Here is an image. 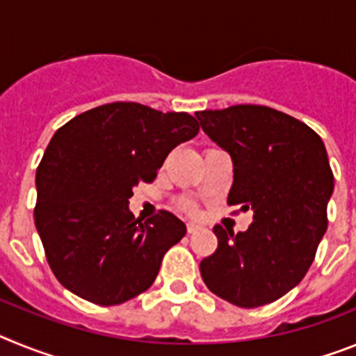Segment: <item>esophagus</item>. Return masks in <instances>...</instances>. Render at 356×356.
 Here are the masks:
<instances>
[{"label": "esophagus", "mask_w": 356, "mask_h": 356, "mask_svg": "<svg viewBox=\"0 0 356 356\" xmlns=\"http://www.w3.org/2000/svg\"><path fill=\"white\" fill-rule=\"evenodd\" d=\"M200 229H201V226L197 225V222H188L187 225V234H191V235L196 234V232H200Z\"/></svg>", "instance_id": "34e87169"}]
</instances>
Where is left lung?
<instances>
[{
    "label": "left lung",
    "instance_id": "8db88e82",
    "mask_svg": "<svg viewBox=\"0 0 356 356\" xmlns=\"http://www.w3.org/2000/svg\"><path fill=\"white\" fill-rule=\"evenodd\" d=\"M234 163L229 205L254 212L246 232L213 226L217 250L201 260L210 292L232 305L273 303L300 284L325 235L333 172L319 135L262 105L196 112Z\"/></svg>",
    "mask_w": 356,
    "mask_h": 356
}]
</instances>
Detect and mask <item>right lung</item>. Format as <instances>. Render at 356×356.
Masks as SVG:
<instances>
[{"label":"right lung","instance_id":"right-lung-1","mask_svg":"<svg viewBox=\"0 0 356 356\" xmlns=\"http://www.w3.org/2000/svg\"><path fill=\"white\" fill-rule=\"evenodd\" d=\"M197 131L187 112L131 102L87 110L55 131L37 168L33 217L53 275L67 291L110 307L153 285L163 254L187 228L168 210L140 222L128 200Z\"/></svg>","mask_w":356,"mask_h":356}]
</instances>
